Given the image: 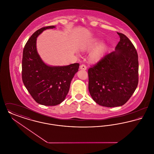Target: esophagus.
Segmentation results:
<instances>
[{
    "label": "esophagus",
    "mask_w": 154,
    "mask_h": 154,
    "mask_svg": "<svg viewBox=\"0 0 154 154\" xmlns=\"http://www.w3.org/2000/svg\"><path fill=\"white\" fill-rule=\"evenodd\" d=\"M80 68L81 70H87V67L85 66V65H84V64H82L80 67Z\"/></svg>",
    "instance_id": "obj_1"
}]
</instances>
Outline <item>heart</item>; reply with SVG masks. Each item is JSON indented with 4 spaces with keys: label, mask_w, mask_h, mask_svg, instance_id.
<instances>
[{
    "label": "heart",
    "mask_w": 154,
    "mask_h": 154,
    "mask_svg": "<svg viewBox=\"0 0 154 154\" xmlns=\"http://www.w3.org/2000/svg\"><path fill=\"white\" fill-rule=\"evenodd\" d=\"M100 43V40L98 39H94L89 42L87 44L82 47V49L84 50H91L95 47ZM106 49V46L104 44H100L89 55V59L92 62H96L99 60L104 54Z\"/></svg>",
    "instance_id": "heart-1"
}]
</instances>
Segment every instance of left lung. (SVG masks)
<instances>
[{"label": "left lung", "mask_w": 154, "mask_h": 154, "mask_svg": "<svg viewBox=\"0 0 154 154\" xmlns=\"http://www.w3.org/2000/svg\"><path fill=\"white\" fill-rule=\"evenodd\" d=\"M116 51L106 55L88 70V89L94 100L104 107L121 106L128 101L139 82L137 51L124 34Z\"/></svg>", "instance_id": "1"}]
</instances>
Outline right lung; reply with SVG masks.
<instances>
[{"label":"right lung","instance_id":"1","mask_svg":"<svg viewBox=\"0 0 154 154\" xmlns=\"http://www.w3.org/2000/svg\"><path fill=\"white\" fill-rule=\"evenodd\" d=\"M54 28L48 26L36 30L23 50V83L33 99L44 106H56L65 100L71 81L80 66L75 63L67 66H49L42 61L37 52V37L44 30Z\"/></svg>","mask_w":154,"mask_h":154}]
</instances>
